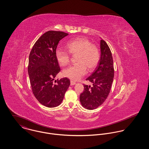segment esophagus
Segmentation results:
<instances>
[{
	"instance_id": "1",
	"label": "esophagus",
	"mask_w": 149,
	"mask_h": 149,
	"mask_svg": "<svg viewBox=\"0 0 149 149\" xmlns=\"http://www.w3.org/2000/svg\"><path fill=\"white\" fill-rule=\"evenodd\" d=\"M76 84V82H74V81H70V85H75Z\"/></svg>"
}]
</instances>
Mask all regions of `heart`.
Returning a JSON list of instances; mask_svg holds the SVG:
<instances>
[{"label":"heart","instance_id":"1","mask_svg":"<svg viewBox=\"0 0 149 149\" xmlns=\"http://www.w3.org/2000/svg\"><path fill=\"white\" fill-rule=\"evenodd\" d=\"M67 50L58 48L56 50V60L61 66H65L70 61V56L77 55L73 64L64 69L63 74L72 80L76 81L84 76L86 68L89 70L94 69L99 64L100 58L98 47L87 39L78 38L66 44Z\"/></svg>","mask_w":149,"mask_h":149}]
</instances>
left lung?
<instances>
[{
  "instance_id": "8db88e82",
  "label": "left lung",
  "mask_w": 149,
  "mask_h": 149,
  "mask_svg": "<svg viewBox=\"0 0 149 149\" xmlns=\"http://www.w3.org/2000/svg\"><path fill=\"white\" fill-rule=\"evenodd\" d=\"M101 57L95 72L86 80L93 85H84V91L80 94L82 106L92 110L101 106L106 100L114 77L113 58L111 50L103 40L100 41Z\"/></svg>"
}]
</instances>
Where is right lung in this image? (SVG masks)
I'll return each mask as SVG.
<instances>
[{"instance_id":"right-lung-1","label":"right lung","mask_w":149,"mask_h":149,"mask_svg":"<svg viewBox=\"0 0 149 149\" xmlns=\"http://www.w3.org/2000/svg\"><path fill=\"white\" fill-rule=\"evenodd\" d=\"M68 35L59 31H48L34 43L29 54L28 73L33 93L44 106L53 108L59 106L70 85L66 77L54 78L60 72L56 58L59 41Z\"/></svg>"}]
</instances>
